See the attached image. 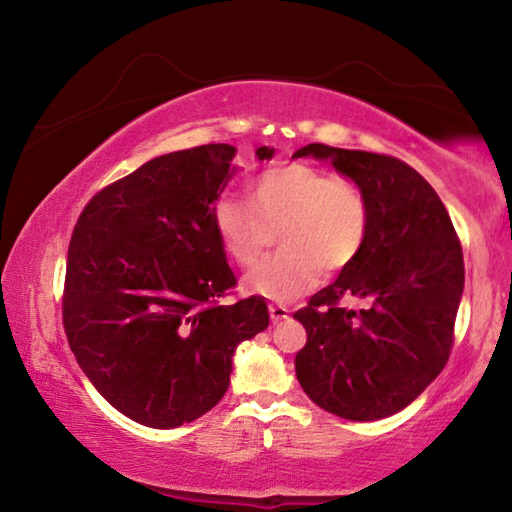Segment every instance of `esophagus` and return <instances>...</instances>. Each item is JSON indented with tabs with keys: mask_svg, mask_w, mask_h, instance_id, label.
I'll use <instances>...</instances> for the list:
<instances>
[{
	"mask_svg": "<svg viewBox=\"0 0 512 512\" xmlns=\"http://www.w3.org/2000/svg\"><path fill=\"white\" fill-rule=\"evenodd\" d=\"M268 314H271V323L275 325V323H282L284 318H289V307H284V305H280V302H271V305H268Z\"/></svg>",
	"mask_w": 512,
	"mask_h": 512,
	"instance_id": "obj_1",
	"label": "esophagus"
}]
</instances>
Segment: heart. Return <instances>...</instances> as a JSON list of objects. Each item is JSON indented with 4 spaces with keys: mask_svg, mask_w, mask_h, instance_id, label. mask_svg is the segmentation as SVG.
Segmentation results:
<instances>
[{
    "mask_svg": "<svg viewBox=\"0 0 512 512\" xmlns=\"http://www.w3.org/2000/svg\"><path fill=\"white\" fill-rule=\"evenodd\" d=\"M248 198L250 205L221 196L212 223L241 268H253L280 237V253L246 277V289L268 300H293L314 289L323 271H345L368 241V194L334 171L305 162L277 164L250 180Z\"/></svg>",
    "mask_w": 512,
    "mask_h": 512,
    "instance_id": "b5f03b06",
    "label": "heart"
}]
</instances>
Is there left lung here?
<instances>
[{
  "label": "left lung",
  "instance_id": "obj_1",
  "mask_svg": "<svg viewBox=\"0 0 512 512\" xmlns=\"http://www.w3.org/2000/svg\"><path fill=\"white\" fill-rule=\"evenodd\" d=\"M363 187L370 232L361 255L293 318L307 329L296 375L311 402L345 420H381L409 406L452 354L463 296V248L433 187L384 153L307 144ZM345 297L369 302L345 310Z\"/></svg>",
  "mask_w": 512,
  "mask_h": 512
}]
</instances>
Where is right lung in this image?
I'll return each mask as SVG.
<instances>
[{
    "instance_id": "add662e5",
    "label": "right lung",
    "mask_w": 512,
    "mask_h": 512,
    "mask_svg": "<svg viewBox=\"0 0 512 512\" xmlns=\"http://www.w3.org/2000/svg\"><path fill=\"white\" fill-rule=\"evenodd\" d=\"M273 149L259 146L257 158ZM235 146L153 158L90 198L67 250L63 325L94 388L126 418L173 429L228 391L237 345L268 327L212 223Z\"/></svg>"
}]
</instances>
